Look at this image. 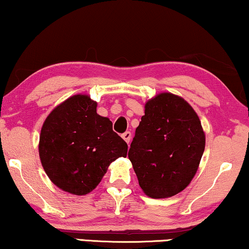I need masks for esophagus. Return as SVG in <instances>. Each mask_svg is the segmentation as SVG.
<instances>
[{
    "label": "esophagus",
    "instance_id": "obj_1",
    "mask_svg": "<svg viewBox=\"0 0 249 249\" xmlns=\"http://www.w3.org/2000/svg\"><path fill=\"white\" fill-rule=\"evenodd\" d=\"M122 138H124V140L125 141V142L129 143L130 140H131V132L125 131L124 133H122Z\"/></svg>",
    "mask_w": 249,
    "mask_h": 249
}]
</instances>
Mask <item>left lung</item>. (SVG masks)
Listing matches in <instances>:
<instances>
[{"label": "left lung", "mask_w": 249, "mask_h": 249, "mask_svg": "<svg viewBox=\"0 0 249 249\" xmlns=\"http://www.w3.org/2000/svg\"><path fill=\"white\" fill-rule=\"evenodd\" d=\"M201 122L188 102L163 92L144 106L128 157L143 193L168 198L196 175L205 150Z\"/></svg>", "instance_id": "8db88e82"}]
</instances>
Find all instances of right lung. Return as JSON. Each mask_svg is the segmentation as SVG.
<instances>
[{
  "mask_svg": "<svg viewBox=\"0 0 249 249\" xmlns=\"http://www.w3.org/2000/svg\"><path fill=\"white\" fill-rule=\"evenodd\" d=\"M128 144L112 130V122L97 113V102L75 94L54 108L41 129L39 155L56 187L72 195L89 194L109 164L127 157Z\"/></svg>",
  "mask_w": 249,
  "mask_h": 249,
  "instance_id": "obj_1",
  "label": "right lung"
}]
</instances>
